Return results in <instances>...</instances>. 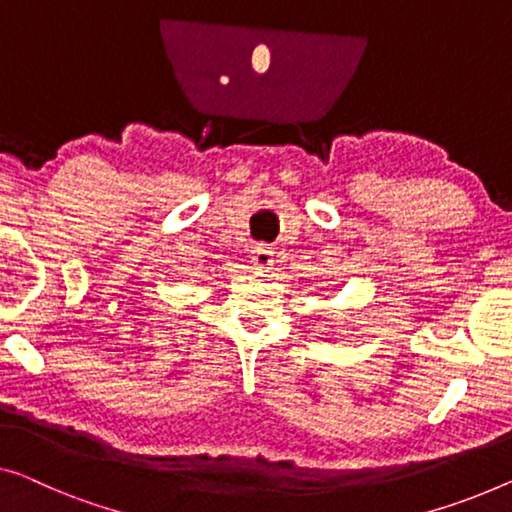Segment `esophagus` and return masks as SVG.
Wrapping results in <instances>:
<instances>
[{
    "label": "esophagus",
    "mask_w": 512,
    "mask_h": 512,
    "mask_svg": "<svg viewBox=\"0 0 512 512\" xmlns=\"http://www.w3.org/2000/svg\"><path fill=\"white\" fill-rule=\"evenodd\" d=\"M276 253L266 246V243H257V246L253 248V264L257 266V269H271L273 262H276Z\"/></svg>",
    "instance_id": "1"
}]
</instances>
